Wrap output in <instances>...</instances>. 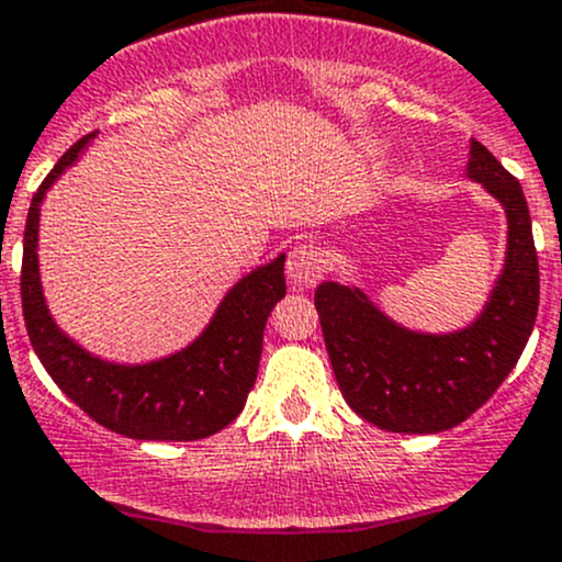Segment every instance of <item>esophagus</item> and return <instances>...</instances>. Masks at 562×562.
Instances as JSON below:
<instances>
[{"label": "esophagus", "instance_id": "obj_1", "mask_svg": "<svg viewBox=\"0 0 562 562\" xmlns=\"http://www.w3.org/2000/svg\"><path fill=\"white\" fill-rule=\"evenodd\" d=\"M285 271H288V280H291L293 285L299 288L315 285V282L323 277V271H326V261H323L321 247L315 245L293 247L291 256H288Z\"/></svg>", "mask_w": 562, "mask_h": 562}]
</instances>
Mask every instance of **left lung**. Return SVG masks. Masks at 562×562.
Masks as SVG:
<instances>
[{"label":"left lung","instance_id":"left-lung-1","mask_svg":"<svg viewBox=\"0 0 562 562\" xmlns=\"http://www.w3.org/2000/svg\"><path fill=\"white\" fill-rule=\"evenodd\" d=\"M469 177L506 210L509 247L495 291L474 326L415 334L395 326L358 288L323 282L315 306L341 395L356 415L393 434L460 425L501 387L522 356L539 312V256L522 186L471 139Z\"/></svg>","mask_w":562,"mask_h":562}]
</instances>
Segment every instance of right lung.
Segmentation results:
<instances>
[{
	"label": "right lung",
	"instance_id": "1",
	"mask_svg": "<svg viewBox=\"0 0 562 562\" xmlns=\"http://www.w3.org/2000/svg\"><path fill=\"white\" fill-rule=\"evenodd\" d=\"M93 137L97 132L86 134L58 158L29 206L21 263L29 341L61 393L104 428L147 441L206 439L239 417L256 385L266 317L285 296V256L236 282L204 334L186 350L145 366H117L88 356L58 330L47 312L40 285L37 232L45 191Z\"/></svg>",
	"mask_w": 562,
	"mask_h": 562
}]
</instances>
